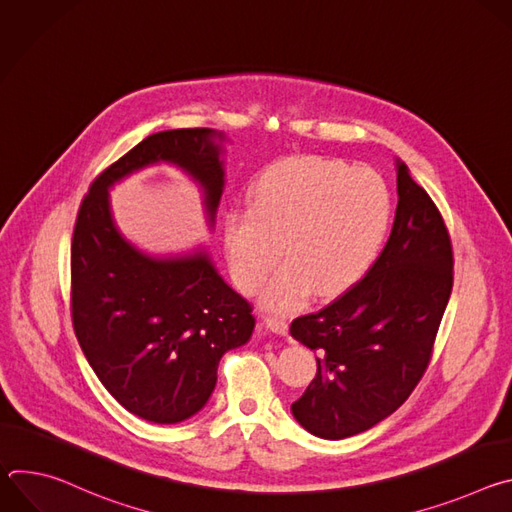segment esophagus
<instances>
[{"mask_svg":"<svg viewBox=\"0 0 512 512\" xmlns=\"http://www.w3.org/2000/svg\"><path fill=\"white\" fill-rule=\"evenodd\" d=\"M265 328L279 334V336H287V322L281 318H265Z\"/></svg>","mask_w":512,"mask_h":512,"instance_id":"1","label":"esophagus"}]
</instances>
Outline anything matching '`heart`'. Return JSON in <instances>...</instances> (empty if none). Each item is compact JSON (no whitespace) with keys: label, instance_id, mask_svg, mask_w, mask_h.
I'll return each instance as SVG.
<instances>
[{"label":"heart","instance_id":"1","mask_svg":"<svg viewBox=\"0 0 512 512\" xmlns=\"http://www.w3.org/2000/svg\"><path fill=\"white\" fill-rule=\"evenodd\" d=\"M395 200L371 168L296 156L269 166L251 190V208L225 214L223 243L237 287L253 294L283 255L261 296L269 312L302 310L314 291L344 294L371 271L389 237Z\"/></svg>","mask_w":512,"mask_h":512}]
</instances>
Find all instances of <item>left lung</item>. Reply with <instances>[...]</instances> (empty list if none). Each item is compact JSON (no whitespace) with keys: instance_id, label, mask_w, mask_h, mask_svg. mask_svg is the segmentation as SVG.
Returning a JSON list of instances; mask_svg holds the SVG:
<instances>
[{"instance_id":"1","label":"left lung","mask_w":512,"mask_h":512,"mask_svg":"<svg viewBox=\"0 0 512 512\" xmlns=\"http://www.w3.org/2000/svg\"><path fill=\"white\" fill-rule=\"evenodd\" d=\"M397 212L391 237L354 287L291 336L318 354V373L291 403L298 423L322 440L367 431L397 411L421 381L446 312L454 255L444 218L395 160Z\"/></svg>"}]
</instances>
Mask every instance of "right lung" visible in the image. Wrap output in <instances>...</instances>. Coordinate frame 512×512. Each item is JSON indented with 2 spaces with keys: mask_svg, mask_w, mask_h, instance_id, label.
I'll return each instance as SVG.
<instances>
[{
  "mask_svg": "<svg viewBox=\"0 0 512 512\" xmlns=\"http://www.w3.org/2000/svg\"><path fill=\"white\" fill-rule=\"evenodd\" d=\"M223 131L196 127L145 137L85 196L70 249L72 326L91 369L133 415L180 423L216 385L223 354L249 342L255 318L210 253L152 255L117 227L109 190L154 164H172L200 192L212 229L225 190Z\"/></svg>",
  "mask_w": 512,
  "mask_h": 512,
  "instance_id": "obj_1",
  "label": "right lung"
}]
</instances>
